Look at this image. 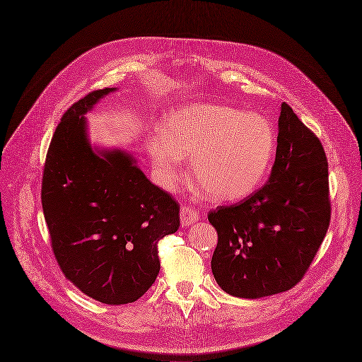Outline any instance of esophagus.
I'll return each mask as SVG.
<instances>
[{"instance_id": "esophagus-1", "label": "esophagus", "mask_w": 362, "mask_h": 362, "mask_svg": "<svg viewBox=\"0 0 362 362\" xmlns=\"http://www.w3.org/2000/svg\"><path fill=\"white\" fill-rule=\"evenodd\" d=\"M198 219H199V215L189 206H183L180 209V223H182V226H191L192 223L198 222Z\"/></svg>"}]
</instances>
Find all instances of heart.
<instances>
[{
	"label": "heart",
	"mask_w": 362,
	"mask_h": 362,
	"mask_svg": "<svg viewBox=\"0 0 362 362\" xmlns=\"http://www.w3.org/2000/svg\"><path fill=\"white\" fill-rule=\"evenodd\" d=\"M276 136L265 117L223 104L180 105L170 110L163 129L147 137L156 177L173 188L191 156L197 188L211 202L230 203L255 192L270 170Z\"/></svg>",
	"instance_id": "1"
}]
</instances>
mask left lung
<instances>
[{"label":"left lung","instance_id":"1","mask_svg":"<svg viewBox=\"0 0 362 362\" xmlns=\"http://www.w3.org/2000/svg\"><path fill=\"white\" fill-rule=\"evenodd\" d=\"M329 218L324 147L284 103L270 179L240 203L209 213L218 231L211 258L218 285L252 300L293 288L324 242Z\"/></svg>","mask_w":362,"mask_h":362}]
</instances>
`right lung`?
I'll return each instance as SVG.
<instances>
[{
  "mask_svg": "<svg viewBox=\"0 0 362 362\" xmlns=\"http://www.w3.org/2000/svg\"><path fill=\"white\" fill-rule=\"evenodd\" d=\"M116 89L93 90L64 113L42 185L62 273L85 296L110 305L134 303L152 286L159 273L158 242L180 225L179 204L146 177L136 158L89 141L85 115Z\"/></svg>",
  "mask_w": 362,
  "mask_h": 362,
  "instance_id": "add662e5",
  "label": "right lung"
}]
</instances>
